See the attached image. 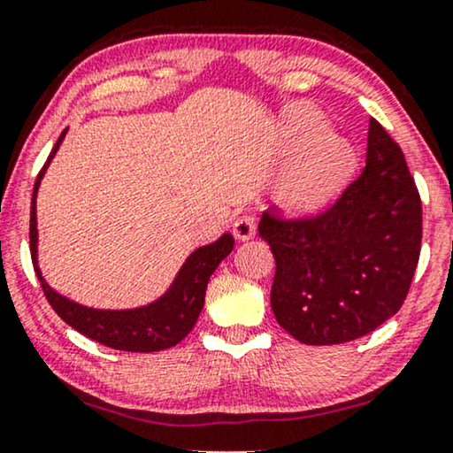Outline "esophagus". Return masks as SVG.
Wrapping results in <instances>:
<instances>
[{"mask_svg": "<svg viewBox=\"0 0 453 453\" xmlns=\"http://www.w3.org/2000/svg\"><path fill=\"white\" fill-rule=\"evenodd\" d=\"M233 234L234 239L247 241L256 234V219L251 214H241L233 222Z\"/></svg>", "mask_w": 453, "mask_h": 453, "instance_id": "obj_1", "label": "esophagus"}]
</instances>
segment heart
<instances>
[{"instance_id": "obj_1", "label": "heart", "mask_w": 453, "mask_h": 453, "mask_svg": "<svg viewBox=\"0 0 453 453\" xmlns=\"http://www.w3.org/2000/svg\"><path fill=\"white\" fill-rule=\"evenodd\" d=\"M324 117L311 107H295L284 119V138L301 148L282 175L274 196L295 214H313L336 200L355 169V148L346 138L324 132Z\"/></svg>"}]
</instances>
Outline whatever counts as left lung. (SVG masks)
<instances>
[{
  "label": "left lung",
  "instance_id": "8db88e82",
  "mask_svg": "<svg viewBox=\"0 0 453 453\" xmlns=\"http://www.w3.org/2000/svg\"><path fill=\"white\" fill-rule=\"evenodd\" d=\"M259 237L276 259L270 303L303 344L350 342L400 311L420 256L423 208L400 146L369 121L367 160L326 212H264Z\"/></svg>",
  "mask_w": 453,
  "mask_h": 453
}]
</instances>
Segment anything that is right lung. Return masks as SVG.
I'll use <instances>...</instances> for the list:
<instances>
[{
	"label": "right lung",
	"mask_w": 453,
	"mask_h": 453,
	"mask_svg": "<svg viewBox=\"0 0 453 453\" xmlns=\"http://www.w3.org/2000/svg\"><path fill=\"white\" fill-rule=\"evenodd\" d=\"M65 132L59 135L58 144L53 146L45 166H42L39 177H36L33 203H30V257L39 278L42 293H45L49 305L55 309L65 324L78 330L90 340H96L109 349L127 350V352H157L171 349L181 342V340L196 326L200 311L203 307V296L210 276L219 268V264L233 251L234 239L225 233L214 243L197 247L179 270L175 280L169 290L152 301L150 305L135 309H92L80 303H73L67 296L55 293L42 278L39 270V259H36V191L45 169L58 152Z\"/></svg>",
	"instance_id": "right-lung-1"
}]
</instances>
